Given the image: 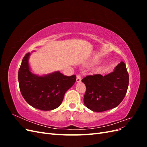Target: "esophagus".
I'll return each mask as SVG.
<instances>
[{
    "label": "esophagus",
    "instance_id": "34e87169",
    "mask_svg": "<svg viewBox=\"0 0 147 147\" xmlns=\"http://www.w3.org/2000/svg\"><path fill=\"white\" fill-rule=\"evenodd\" d=\"M81 80H82V77H81V76H80V75H77V79H76L77 82V83H79V82H81Z\"/></svg>",
    "mask_w": 147,
    "mask_h": 147
}]
</instances>
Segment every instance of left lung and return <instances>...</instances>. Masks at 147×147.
Listing matches in <instances>:
<instances>
[{
  "mask_svg": "<svg viewBox=\"0 0 147 147\" xmlns=\"http://www.w3.org/2000/svg\"><path fill=\"white\" fill-rule=\"evenodd\" d=\"M86 90L84 104L96 112L115 108L123 100L127 90L129 74L123 61L112 72L105 76L100 74L88 75L82 79Z\"/></svg>",
  "mask_w": 147,
  "mask_h": 147,
  "instance_id": "obj_1",
  "label": "left lung"
}]
</instances>
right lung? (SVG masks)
Here are the masks:
<instances>
[{
	"instance_id": "add662e5",
	"label": "right lung",
	"mask_w": 147,
	"mask_h": 147,
	"mask_svg": "<svg viewBox=\"0 0 147 147\" xmlns=\"http://www.w3.org/2000/svg\"><path fill=\"white\" fill-rule=\"evenodd\" d=\"M30 55L23 57L18 71L20 90L25 100L41 110H54L61 104L65 92L76 81V76H65L59 71L43 76L31 72L29 65Z\"/></svg>"
}]
</instances>
